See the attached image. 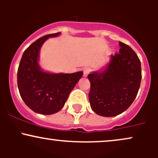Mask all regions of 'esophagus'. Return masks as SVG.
<instances>
[{"label":"esophagus","mask_w":158,"mask_h":158,"mask_svg":"<svg viewBox=\"0 0 158 158\" xmlns=\"http://www.w3.org/2000/svg\"><path fill=\"white\" fill-rule=\"evenodd\" d=\"M90 69L88 68H86L84 69V71H83V77H87L88 76V74L90 73Z\"/></svg>","instance_id":"34e87169"}]
</instances>
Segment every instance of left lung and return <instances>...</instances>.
I'll use <instances>...</instances> for the list:
<instances>
[{
  "mask_svg": "<svg viewBox=\"0 0 158 158\" xmlns=\"http://www.w3.org/2000/svg\"><path fill=\"white\" fill-rule=\"evenodd\" d=\"M119 53L110 56L102 71L88 75L90 107L98 115L114 117L129 108L137 97L142 74L138 56L128 45L119 42Z\"/></svg>",
  "mask_w": 158,
  "mask_h": 158,
  "instance_id": "1",
  "label": "left lung"
}]
</instances>
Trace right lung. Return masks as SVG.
<instances>
[{
    "label": "right lung",
    "instance_id": "obj_1",
    "mask_svg": "<svg viewBox=\"0 0 158 158\" xmlns=\"http://www.w3.org/2000/svg\"><path fill=\"white\" fill-rule=\"evenodd\" d=\"M60 32L44 35L36 40L23 52L18 69V88L23 101L38 114L50 115L59 111L69 94L83 75L51 73L43 71L39 64V51L44 41Z\"/></svg>",
    "mask_w": 158,
    "mask_h": 158
}]
</instances>
